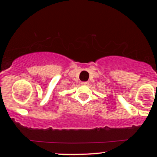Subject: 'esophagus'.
<instances>
[{"label": "esophagus", "mask_w": 157, "mask_h": 157, "mask_svg": "<svg viewBox=\"0 0 157 157\" xmlns=\"http://www.w3.org/2000/svg\"><path fill=\"white\" fill-rule=\"evenodd\" d=\"M81 83H82V85H87L89 83V82H88V81H84V82H82Z\"/></svg>", "instance_id": "obj_1"}]
</instances>
